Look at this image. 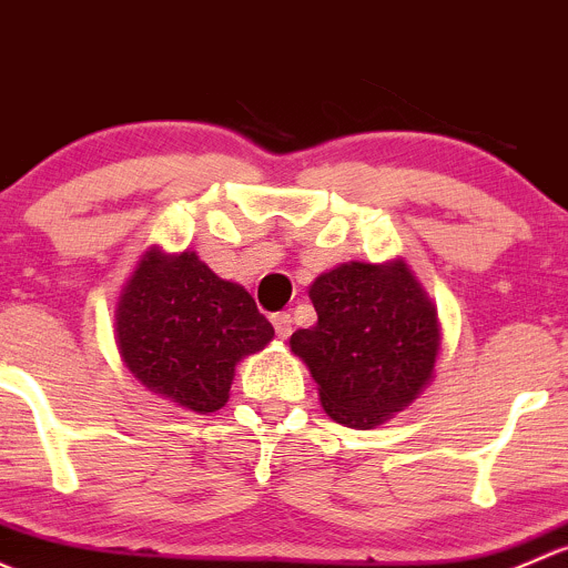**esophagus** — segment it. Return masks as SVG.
Masks as SVG:
<instances>
[{
  "mask_svg": "<svg viewBox=\"0 0 568 568\" xmlns=\"http://www.w3.org/2000/svg\"><path fill=\"white\" fill-rule=\"evenodd\" d=\"M273 327H276V333L282 338H286L292 333V317L286 312H278V314H273Z\"/></svg>",
  "mask_w": 568,
  "mask_h": 568,
  "instance_id": "esophagus-1",
  "label": "esophagus"
}]
</instances>
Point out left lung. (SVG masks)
I'll list each match as a JSON object with an SVG mask.
<instances>
[{
    "instance_id": "left-lung-1",
    "label": "left lung",
    "mask_w": 568,
    "mask_h": 568,
    "mask_svg": "<svg viewBox=\"0 0 568 568\" xmlns=\"http://www.w3.org/2000/svg\"><path fill=\"white\" fill-rule=\"evenodd\" d=\"M317 325L290 347L312 372L333 420L372 429L432 383L440 353L437 308L402 260L344 262L308 286Z\"/></svg>"
}]
</instances>
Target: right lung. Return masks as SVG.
I'll list each match as a JSON object with an SVG mask.
<instances>
[{
    "mask_svg": "<svg viewBox=\"0 0 568 568\" xmlns=\"http://www.w3.org/2000/svg\"><path fill=\"white\" fill-rule=\"evenodd\" d=\"M114 336L122 364L148 390L194 413L226 405L235 366L273 338L241 284L194 254L150 248L120 292Z\"/></svg>",
    "mask_w": 568,
    "mask_h": 568,
    "instance_id": "1",
    "label": "right lung"
}]
</instances>
